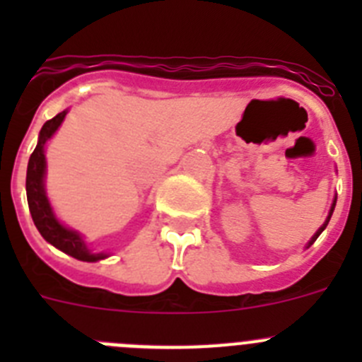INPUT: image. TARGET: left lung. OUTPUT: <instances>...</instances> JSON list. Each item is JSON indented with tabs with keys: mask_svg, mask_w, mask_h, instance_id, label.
Masks as SVG:
<instances>
[{
	"mask_svg": "<svg viewBox=\"0 0 362 362\" xmlns=\"http://www.w3.org/2000/svg\"><path fill=\"white\" fill-rule=\"evenodd\" d=\"M335 203H337V196H334V201H332V206H330V212H328V216H326L325 223H322V225L319 226V230H317V232L313 233V235H312V239H310V241H308V245H306V248H310V246H312L313 243H315V239H317L319 235H321V233H322V230L326 228V225H328V223H330V217H332V214H334Z\"/></svg>",
	"mask_w": 362,
	"mask_h": 362,
	"instance_id": "1",
	"label": "left lung"
}]
</instances>
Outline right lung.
I'll list each match as a JSON object with an SVG mask.
<instances>
[{
	"instance_id": "add662e5",
	"label": "right lung",
	"mask_w": 362,
	"mask_h": 362,
	"mask_svg": "<svg viewBox=\"0 0 362 362\" xmlns=\"http://www.w3.org/2000/svg\"><path fill=\"white\" fill-rule=\"evenodd\" d=\"M69 114V108L59 112L56 117L49 119L43 124V129L40 130V137H37V145L32 152L30 159H28L27 166V201L28 209H30L32 221L43 239L56 246L57 250L65 252L66 255L85 263H98L101 259H107L108 252H92L86 245L85 238L78 230L69 228L57 219L54 214L52 204H50L49 196H47V188H45V177H47V158H45V146L52 139L57 129L62 127L63 119Z\"/></svg>"
}]
</instances>
